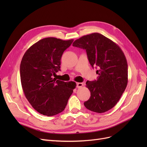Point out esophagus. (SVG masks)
Returning <instances> with one entry per match:
<instances>
[{"label":"esophagus","instance_id":"1","mask_svg":"<svg viewBox=\"0 0 147 147\" xmlns=\"http://www.w3.org/2000/svg\"><path fill=\"white\" fill-rule=\"evenodd\" d=\"M83 86V83H77V87L78 88H81Z\"/></svg>","mask_w":147,"mask_h":147}]
</instances>
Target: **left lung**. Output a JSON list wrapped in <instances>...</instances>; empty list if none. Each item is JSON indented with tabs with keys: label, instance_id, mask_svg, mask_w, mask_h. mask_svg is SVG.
I'll return each instance as SVG.
<instances>
[{
	"label": "left lung",
	"instance_id": "obj_1",
	"mask_svg": "<svg viewBox=\"0 0 147 147\" xmlns=\"http://www.w3.org/2000/svg\"><path fill=\"white\" fill-rule=\"evenodd\" d=\"M73 46L85 50L92 67H97V80L87 81L91 92L85 107L96 113L107 112L117 104L127 86V63L121 49L99 33H92L77 39Z\"/></svg>",
	"mask_w": 147,
	"mask_h": 147
}]
</instances>
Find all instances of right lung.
Segmentation results:
<instances>
[{
  "label": "right lung",
  "instance_id": "add662e5",
  "mask_svg": "<svg viewBox=\"0 0 147 147\" xmlns=\"http://www.w3.org/2000/svg\"><path fill=\"white\" fill-rule=\"evenodd\" d=\"M73 39L43 38L26 51L20 64V77L24 95L32 107L48 117L63 112L76 87L74 82L56 80L61 59Z\"/></svg>",
  "mask_w": 147,
  "mask_h": 147
}]
</instances>
